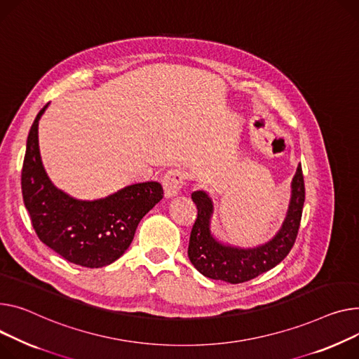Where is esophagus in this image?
<instances>
[{
	"label": "esophagus",
	"instance_id": "obj_1",
	"mask_svg": "<svg viewBox=\"0 0 359 359\" xmlns=\"http://www.w3.org/2000/svg\"><path fill=\"white\" fill-rule=\"evenodd\" d=\"M186 182V175L180 169H172L163 176V187H164V195L165 198H173L177 196L182 190L183 184Z\"/></svg>",
	"mask_w": 359,
	"mask_h": 359
}]
</instances>
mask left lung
I'll return each instance as SVG.
<instances>
[{"instance_id": "obj_1", "label": "left lung", "mask_w": 359, "mask_h": 359, "mask_svg": "<svg viewBox=\"0 0 359 359\" xmlns=\"http://www.w3.org/2000/svg\"><path fill=\"white\" fill-rule=\"evenodd\" d=\"M192 201L198 208V218L189 240L187 255L190 262L201 274L212 280H222L231 284L244 283L276 267L294 245L304 203L302 165L297 167L293 177L292 198L280 231L271 241L257 248H236L215 240L210 233L212 199L203 190H196L192 194Z\"/></svg>"}]
</instances>
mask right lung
Returning a JSON list of instances; mask_svg holds the SVG:
<instances>
[{"instance_id":"add662e5","label":"right lung","mask_w":359,"mask_h":359,"mask_svg":"<svg viewBox=\"0 0 359 359\" xmlns=\"http://www.w3.org/2000/svg\"><path fill=\"white\" fill-rule=\"evenodd\" d=\"M40 109L27 137L21 170V192L40 241L69 262L105 267L121 257L144 215L163 199L157 182L127 186L98 201H78L47 177L39 150Z\"/></svg>"}]
</instances>
